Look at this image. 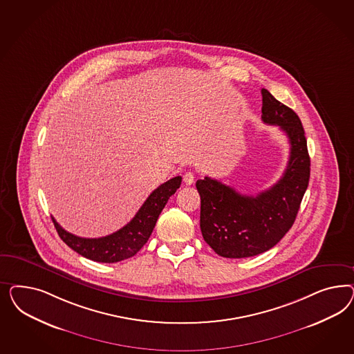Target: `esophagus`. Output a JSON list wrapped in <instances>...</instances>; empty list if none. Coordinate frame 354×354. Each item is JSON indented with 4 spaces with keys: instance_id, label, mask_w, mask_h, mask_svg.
I'll use <instances>...</instances> for the list:
<instances>
[{
    "instance_id": "34e87169",
    "label": "esophagus",
    "mask_w": 354,
    "mask_h": 354,
    "mask_svg": "<svg viewBox=\"0 0 354 354\" xmlns=\"http://www.w3.org/2000/svg\"><path fill=\"white\" fill-rule=\"evenodd\" d=\"M183 182L185 185H192L193 183H194V175H193V172H185L184 175H183Z\"/></svg>"
}]
</instances>
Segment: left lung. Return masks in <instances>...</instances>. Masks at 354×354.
Masks as SVG:
<instances>
[{
    "mask_svg": "<svg viewBox=\"0 0 354 354\" xmlns=\"http://www.w3.org/2000/svg\"><path fill=\"white\" fill-rule=\"evenodd\" d=\"M262 120L279 126L290 140L283 176L257 196H247L209 176L196 182L201 197L204 240L225 258L253 257L275 247L290 231L310 178V157L299 115L262 88Z\"/></svg>",
    "mask_w": 354,
    "mask_h": 354,
    "instance_id": "left-lung-1",
    "label": "left lung"
}]
</instances>
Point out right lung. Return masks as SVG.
<instances>
[{
  "label": "right lung",
  "instance_id": "obj_1",
  "mask_svg": "<svg viewBox=\"0 0 354 354\" xmlns=\"http://www.w3.org/2000/svg\"><path fill=\"white\" fill-rule=\"evenodd\" d=\"M180 184L182 176H175L161 184L150 193L131 222L111 235L98 239L79 237L64 230L53 216L52 221L59 237L76 253L96 262L114 263L135 256L145 245L165 205Z\"/></svg>",
  "mask_w": 354,
  "mask_h": 354
}]
</instances>
